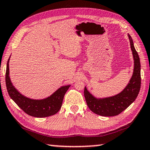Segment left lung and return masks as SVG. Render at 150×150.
<instances>
[{"label": "left lung", "mask_w": 150, "mask_h": 150, "mask_svg": "<svg viewBox=\"0 0 150 150\" xmlns=\"http://www.w3.org/2000/svg\"><path fill=\"white\" fill-rule=\"evenodd\" d=\"M134 59L133 74L125 89L119 94L105 99H96L84 88V95L89 109L102 116H117L127 109L137 97L141 88V65L137 52L134 49L131 36L129 34Z\"/></svg>", "instance_id": "8db88e82"}]
</instances>
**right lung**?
<instances>
[{
	"label": "right lung",
	"instance_id": "obj_1",
	"mask_svg": "<svg viewBox=\"0 0 150 150\" xmlns=\"http://www.w3.org/2000/svg\"><path fill=\"white\" fill-rule=\"evenodd\" d=\"M8 62L9 59L8 60L6 64L5 75L6 89L11 98L16 102L17 105L23 112L30 116L37 117V118H44V117L53 116L59 112L62 107L64 95L70 85L62 86L55 91L51 96L42 100H34L27 98L20 94L13 86L8 76L9 75Z\"/></svg>",
	"mask_w": 150,
	"mask_h": 150
}]
</instances>
